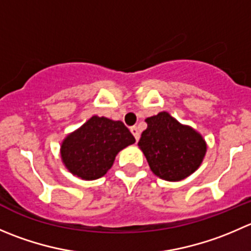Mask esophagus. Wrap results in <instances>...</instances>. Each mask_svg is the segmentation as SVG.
I'll list each match as a JSON object with an SVG mask.
<instances>
[{
	"mask_svg": "<svg viewBox=\"0 0 251 251\" xmlns=\"http://www.w3.org/2000/svg\"><path fill=\"white\" fill-rule=\"evenodd\" d=\"M130 130H131V132H132V135L135 136L136 141L140 140V130H138L137 126H132V127H131Z\"/></svg>",
	"mask_w": 251,
	"mask_h": 251,
	"instance_id": "obj_1",
	"label": "esophagus"
}]
</instances>
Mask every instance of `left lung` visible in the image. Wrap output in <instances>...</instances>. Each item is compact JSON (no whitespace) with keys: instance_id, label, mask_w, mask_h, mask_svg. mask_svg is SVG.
Here are the masks:
<instances>
[{"instance_id":"8db88e82","label":"left lung","mask_w":251,"mask_h":251,"mask_svg":"<svg viewBox=\"0 0 251 251\" xmlns=\"http://www.w3.org/2000/svg\"><path fill=\"white\" fill-rule=\"evenodd\" d=\"M146 123L147 128L138 146L157 176L179 181L200 167L206 153V143L200 133L179 124L165 111L147 118Z\"/></svg>"}]
</instances>
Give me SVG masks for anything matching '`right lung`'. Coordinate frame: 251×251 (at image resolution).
I'll list each match as a JSON object with an SVG mask.
<instances>
[{"label":"right lung","instance_id":"obj_1","mask_svg":"<svg viewBox=\"0 0 251 251\" xmlns=\"http://www.w3.org/2000/svg\"><path fill=\"white\" fill-rule=\"evenodd\" d=\"M135 141L121 121L93 116L65 138L61 157L72 174L84 180H94L106 174L116 154Z\"/></svg>","mask_w":251,"mask_h":251}]
</instances>
